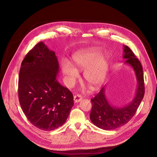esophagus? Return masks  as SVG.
I'll use <instances>...</instances> for the list:
<instances>
[{
	"label": "esophagus",
	"instance_id": "obj_1",
	"mask_svg": "<svg viewBox=\"0 0 157 157\" xmlns=\"http://www.w3.org/2000/svg\"><path fill=\"white\" fill-rule=\"evenodd\" d=\"M82 100V97L79 94H77L74 96V101L75 102H78Z\"/></svg>",
	"mask_w": 157,
	"mask_h": 157
}]
</instances>
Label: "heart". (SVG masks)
Here are the masks:
<instances>
[{"mask_svg": "<svg viewBox=\"0 0 157 157\" xmlns=\"http://www.w3.org/2000/svg\"><path fill=\"white\" fill-rule=\"evenodd\" d=\"M101 52L96 48L81 49L73 56V67L63 64L62 71L67 76L68 86H72L78 78L77 71L83 72V78L94 89L99 87L105 79L108 71V62L105 56H101Z\"/></svg>", "mask_w": 157, "mask_h": 157, "instance_id": "obj_1", "label": "heart"}]
</instances>
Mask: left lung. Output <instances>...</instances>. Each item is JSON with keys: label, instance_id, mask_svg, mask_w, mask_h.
I'll return each instance as SVG.
<instances>
[{"label": "left lung", "instance_id": "8db88e82", "mask_svg": "<svg viewBox=\"0 0 157 157\" xmlns=\"http://www.w3.org/2000/svg\"><path fill=\"white\" fill-rule=\"evenodd\" d=\"M123 59L125 63L133 68L137 81L136 94L128 105L117 108L110 105L105 96L104 86L91 99L92 108L90 114L92 122L97 127L105 130H113L128 123L134 116L144 95V83L142 65L136 56L127 46L123 48Z\"/></svg>", "mask_w": 157, "mask_h": 157}]
</instances>
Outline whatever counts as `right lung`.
Instances as JSON below:
<instances>
[{
    "instance_id": "obj_1",
    "label": "right lung",
    "mask_w": 157,
    "mask_h": 157,
    "mask_svg": "<svg viewBox=\"0 0 157 157\" xmlns=\"http://www.w3.org/2000/svg\"><path fill=\"white\" fill-rule=\"evenodd\" d=\"M59 63L53 51L39 42L26 55L18 79V98L29 121L51 131L67 120L74 105L73 95L57 79Z\"/></svg>"
}]
</instances>
